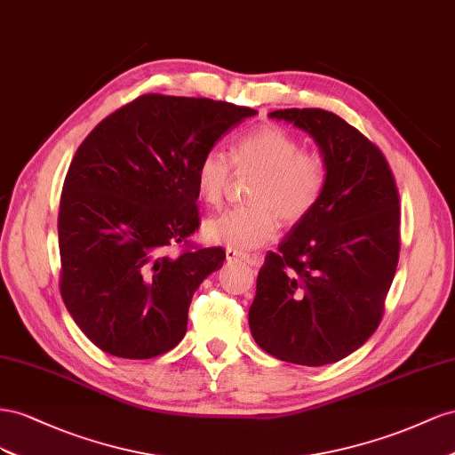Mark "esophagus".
Instances as JSON below:
<instances>
[{
    "label": "esophagus",
    "instance_id": "34e87169",
    "mask_svg": "<svg viewBox=\"0 0 455 455\" xmlns=\"http://www.w3.org/2000/svg\"><path fill=\"white\" fill-rule=\"evenodd\" d=\"M227 261H242V263H248L251 267H257L259 263H261V259L259 257H251L248 253L243 251H238V250H232V248H227Z\"/></svg>",
    "mask_w": 455,
    "mask_h": 455
}]
</instances>
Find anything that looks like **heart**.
Wrapping results in <instances>:
<instances>
[{"mask_svg":"<svg viewBox=\"0 0 455 455\" xmlns=\"http://www.w3.org/2000/svg\"><path fill=\"white\" fill-rule=\"evenodd\" d=\"M236 167H253L248 200L223 215L207 219L204 238L232 250H255L276 236L280 220L295 225L315 210L326 188L328 170L322 156L303 152L301 142L278 125H259L232 147ZM200 198L212 207L223 202L230 179V162L219 148L207 150L194 172Z\"/></svg>","mask_w":455,"mask_h":455,"instance_id":"b5f03b06","label":"heart"}]
</instances>
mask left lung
<instances>
[{
    "label": "left lung",
    "instance_id": "obj_1",
    "mask_svg": "<svg viewBox=\"0 0 455 455\" xmlns=\"http://www.w3.org/2000/svg\"><path fill=\"white\" fill-rule=\"evenodd\" d=\"M303 129L326 162L316 207L259 270L250 330L278 360L323 366L378 330L400 251L398 190L381 150L322 108L268 114Z\"/></svg>",
    "mask_w": 455,
    "mask_h": 455
}]
</instances>
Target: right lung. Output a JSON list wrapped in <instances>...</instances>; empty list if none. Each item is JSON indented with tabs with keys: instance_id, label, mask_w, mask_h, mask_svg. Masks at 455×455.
Returning a JSON list of instances; mask_svg holds the SVG:
<instances>
[{
	"instance_id": "right-lung-1",
	"label": "right lung",
	"mask_w": 455,
	"mask_h": 455,
	"mask_svg": "<svg viewBox=\"0 0 455 455\" xmlns=\"http://www.w3.org/2000/svg\"><path fill=\"white\" fill-rule=\"evenodd\" d=\"M255 114L150 93L110 114L77 148L59 212L60 295L100 350L154 358L185 337L192 295L225 251L167 248L198 228L200 158Z\"/></svg>"
}]
</instances>
